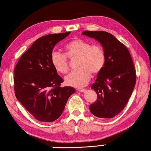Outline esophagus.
I'll list each match as a JSON object with an SVG mask.
<instances>
[{
    "label": "esophagus",
    "mask_w": 151,
    "mask_h": 151,
    "mask_svg": "<svg viewBox=\"0 0 151 151\" xmlns=\"http://www.w3.org/2000/svg\"><path fill=\"white\" fill-rule=\"evenodd\" d=\"M77 90H78V91H79V92H84L85 91H86V89L83 88H77Z\"/></svg>",
    "instance_id": "34e87169"
}]
</instances>
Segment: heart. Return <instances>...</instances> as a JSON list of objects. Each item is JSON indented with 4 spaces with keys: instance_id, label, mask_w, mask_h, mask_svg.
Segmentation results:
<instances>
[{
    "instance_id": "heart-1",
    "label": "heart",
    "mask_w": 151,
    "mask_h": 151,
    "mask_svg": "<svg viewBox=\"0 0 151 151\" xmlns=\"http://www.w3.org/2000/svg\"><path fill=\"white\" fill-rule=\"evenodd\" d=\"M65 55L53 51L50 59L52 66L57 72L65 74L69 69L68 58H78L77 70L72 71L65 77V83L69 86L81 87L85 86L91 77L92 73L98 74L103 70L106 56L103 47L81 38L75 39L65 45Z\"/></svg>"
}]
</instances>
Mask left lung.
<instances>
[{"label": "left lung", "mask_w": 151, "mask_h": 151, "mask_svg": "<svg viewBox=\"0 0 151 151\" xmlns=\"http://www.w3.org/2000/svg\"><path fill=\"white\" fill-rule=\"evenodd\" d=\"M82 34L99 42L106 56L105 66L91 86L98 96L90 106V111L100 118H112L127 105L136 83L131 54L125 45L108 32L84 31Z\"/></svg>", "instance_id": "8db88e82"}]
</instances>
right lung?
Masks as SVG:
<instances>
[{"label": "right lung", "instance_id": "right-lung-1", "mask_svg": "<svg viewBox=\"0 0 151 151\" xmlns=\"http://www.w3.org/2000/svg\"><path fill=\"white\" fill-rule=\"evenodd\" d=\"M49 34L35 40L14 68V83L17 100L35 119L53 122L61 116L68 98L75 93L63 82L51 63L54 46L70 34Z\"/></svg>", "mask_w": 151, "mask_h": 151}]
</instances>
